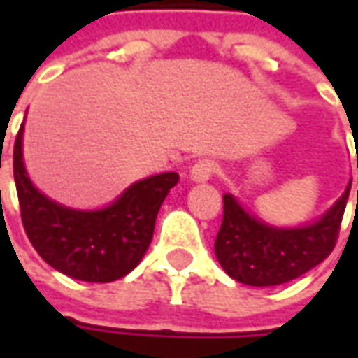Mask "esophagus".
I'll list each match as a JSON object with an SVG mask.
<instances>
[{
	"label": "esophagus",
	"instance_id": "esophagus-1",
	"mask_svg": "<svg viewBox=\"0 0 358 358\" xmlns=\"http://www.w3.org/2000/svg\"><path fill=\"white\" fill-rule=\"evenodd\" d=\"M217 169H219V167H217L215 161H211V159H199V161L191 167L189 177H191L193 181H197V183H203V181H209L215 173H217Z\"/></svg>",
	"mask_w": 358,
	"mask_h": 358
}]
</instances>
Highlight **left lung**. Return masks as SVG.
<instances>
[{
	"instance_id": "8db88e82",
	"label": "left lung",
	"mask_w": 358,
	"mask_h": 358,
	"mask_svg": "<svg viewBox=\"0 0 358 358\" xmlns=\"http://www.w3.org/2000/svg\"><path fill=\"white\" fill-rule=\"evenodd\" d=\"M349 191L351 185L319 221L295 229L271 227L247 213L231 193L223 195V223L215 239L221 267L251 287L282 285L305 275L335 249Z\"/></svg>"
}]
</instances>
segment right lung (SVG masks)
<instances>
[{
    "label": "right lung",
    "mask_w": 358,
    "mask_h": 358,
    "mask_svg": "<svg viewBox=\"0 0 358 358\" xmlns=\"http://www.w3.org/2000/svg\"><path fill=\"white\" fill-rule=\"evenodd\" d=\"M23 123L13 145V177L21 223L39 257L63 275L87 282L125 277L153 239L159 207L177 185V173H161L127 187L99 211L69 209L39 193L23 165ZM1 167V165H0Z\"/></svg>",
    "instance_id": "obj_1"
}]
</instances>
